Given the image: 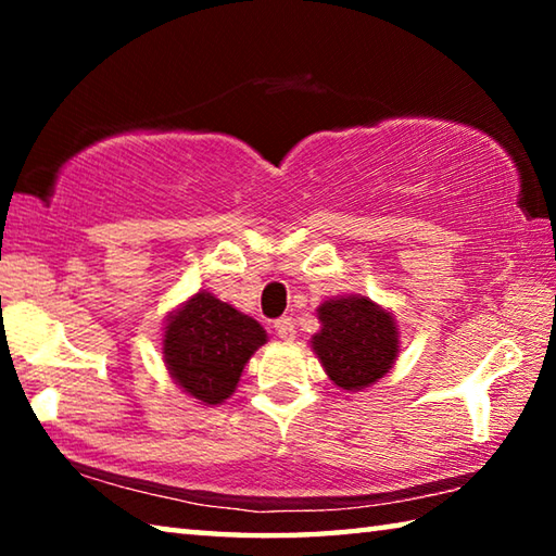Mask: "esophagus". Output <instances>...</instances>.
Returning a JSON list of instances; mask_svg holds the SVG:
<instances>
[{
  "mask_svg": "<svg viewBox=\"0 0 556 556\" xmlns=\"http://www.w3.org/2000/svg\"><path fill=\"white\" fill-rule=\"evenodd\" d=\"M275 331H277V336L281 338V341H294V338H296L294 321H291L289 316L277 318V321H275Z\"/></svg>",
  "mask_w": 556,
  "mask_h": 556,
  "instance_id": "obj_1",
  "label": "esophagus"
}]
</instances>
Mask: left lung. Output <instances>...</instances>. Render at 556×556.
Listing matches in <instances>:
<instances>
[{
  "instance_id": "obj_1",
  "label": "left lung",
  "mask_w": 556,
  "mask_h": 556,
  "mask_svg": "<svg viewBox=\"0 0 556 556\" xmlns=\"http://www.w3.org/2000/svg\"><path fill=\"white\" fill-rule=\"evenodd\" d=\"M321 331L312 338L314 353L338 388L363 390L390 372L400 351L394 318L368 296H343L318 306Z\"/></svg>"
}]
</instances>
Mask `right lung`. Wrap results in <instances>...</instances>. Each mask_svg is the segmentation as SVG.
I'll list each match as a JSON object with an SVG mask.
<instances>
[{
	"instance_id": "obj_1",
	"label": "right lung",
	"mask_w": 556,
	"mask_h": 556,
	"mask_svg": "<svg viewBox=\"0 0 556 556\" xmlns=\"http://www.w3.org/2000/svg\"><path fill=\"white\" fill-rule=\"evenodd\" d=\"M265 341V328L255 318L199 291L168 316L164 363L184 392L203 404H220L238 388L244 363Z\"/></svg>"
}]
</instances>
